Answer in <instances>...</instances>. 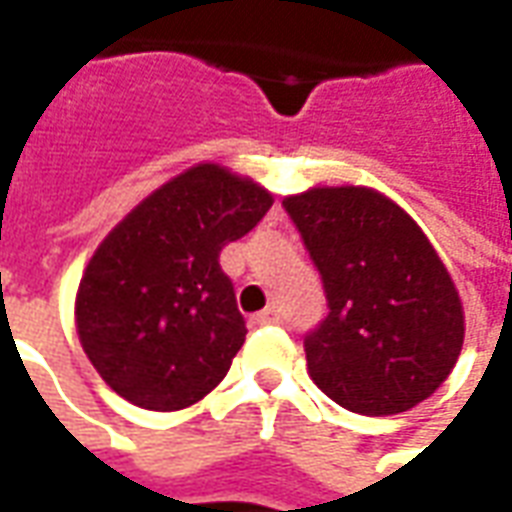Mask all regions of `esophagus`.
Listing matches in <instances>:
<instances>
[{
    "instance_id": "34e87169",
    "label": "esophagus",
    "mask_w": 512,
    "mask_h": 512,
    "mask_svg": "<svg viewBox=\"0 0 512 512\" xmlns=\"http://www.w3.org/2000/svg\"><path fill=\"white\" fill-rule=\"evenodd\" d=\"M279 321H282V315H279L277 307H268V310L252 315V323H255V326H271V323H279Z\"/></svg>"
}]
</instances>
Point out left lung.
Segmentation results:
<instances>
[{
	"label": "left lung",
	"instance_id": "left-lung-1",
	"mask_svg": "<svg viewBox=\"0 0 512 512\" xmlns=\"http://www.w3.org/2000/svg\"><path fill=\"white\" fill-rule=\"evenodd\" d=\"M282 208L329 301V315L304 337L318 389L367 417L433 395L461 356L463 307L417 222L365 186L310 189Z\"/></svg>",
	"mask_w": 512,
	"mask_h": 512
}]
</instances>
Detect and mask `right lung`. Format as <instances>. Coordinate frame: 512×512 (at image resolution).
Masks as SVG:
<instances>
[{"label": "right lung", "mask_w": 512, "mask_h": 512, "mask_svg": "<svg viewBox=\"0 0 512 512\" xmlns=\"http://www.w3.org/2000/svg\"><path fill=\"white\" fill-rule=\"evenodd\" d=\"M271 202L255 180L200 164L106 235L79 282L76 332L117 395L150 411H178L227 376L246 321L219 255Z\"/></svg>", "instance_id": "1"}]
</instances>
